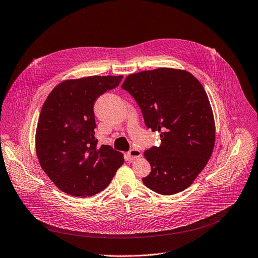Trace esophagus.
I'll return each instance as SVG.
<instances>
[{"instance_id":"esophagus-1","label":"esophagus","mask_w":258,"mask_h":258,"mask_svg":"<svg viewBox=\"0 0 258 258\" xmlns=\"http://www.w3.org/2000/svg\"><path fill=\"white\" fill-rule=\"evenodd\" d=\"M142 156V152L137 149H132L127 153V157L129 160H134L137 159V158H140Z\"/></svg>"}]
</instances>
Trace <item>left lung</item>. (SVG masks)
Here are the masks:
<instances>
[{
	"instance_id": "1",
	"label": "left lung",
	"mask_w": 258,
	"mask_h": 258,
	"mask_svg": "<svg viewBox=\"0 0 258 258\" xmlns=\"http://www.w3.org/2000/svg\"><path fill=\"white\" fill-rule=\"evenodd\" d=\"M122 89L135 99L147 128L160 132L161 145L144 153L151 164L144 184L162 195L187 189L215 145L214 116L204 87L187 71L159 68L130 74Z\"/></svg>"
}]
</instances>
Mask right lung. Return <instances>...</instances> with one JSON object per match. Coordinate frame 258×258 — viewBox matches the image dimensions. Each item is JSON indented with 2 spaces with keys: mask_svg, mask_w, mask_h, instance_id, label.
Segmentation results:
<instances>
[{
  "mask_svg": "<svg viewBox=\"0 0 258 258\" xmlns=\"http://www.w3.org/2000/svg\"><path fill=\"white\" fill-rule=\"evenodd\" d=\"M123 76L65 81L48 95L36 130L42 169L61 191L75 197L104 190L124 163L123 155L95 138L97 98L120 85Z\"/></svg>",
  "mask_w": 258,
  "mask_h": 258,
  "instance_id": "right-lung-1",
  "label": "right lung"
}]
</instances>
